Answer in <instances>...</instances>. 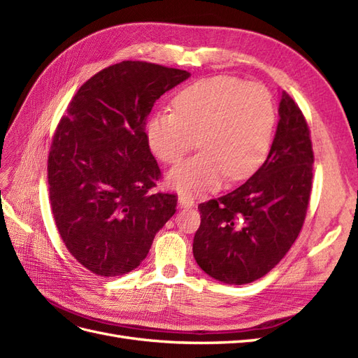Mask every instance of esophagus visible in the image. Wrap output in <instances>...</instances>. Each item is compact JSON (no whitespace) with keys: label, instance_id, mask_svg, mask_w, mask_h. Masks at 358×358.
<instances>
[{"label":"esophagus","instance_id":"34e87169","mask_svg":"<svg viewBox=\"0 0 358 358\" xmlns=\"http://www.w3.org/2000/svg\"><path fill=\"white\" fill-rule=\"evenodd\" d=\"M179 206L180 208H187V209H189V208H192L194 206V201H192V199L189 197V196H187V194H179Z\"/></svg>","mask_w":358,"mask_h":358}]
</instances>
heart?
I'll list each match as a JSON object with an SVG mask.
<instances>
[{
	"mask_svg": "<svg viewBox=\"0 0 358 358\" xmlns=\"http://www.w3.org/2000/svg\"><path fill=\"white\" fill-rule=\"evenodd\" d=\"M176 112L149 117L152 152L176 164L197 145L201 152L169 173L170 185L187 194L215 189L227 176L242 180L264 161L275 128V104L263 85L230 76L201 79L175 100Z\"/></svg>",
	"mask_w": 358,
	"mask_h": 358,
	"instance_id": "heart-1",
	"label": "heart"
}]
</instances>
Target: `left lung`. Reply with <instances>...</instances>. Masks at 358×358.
Masks as SVG:
<instances>
[{"label":"left lung","mask_w":358,"mask_h":358,"mask_svg":"<svg viewBox=\"0 0 358 358\" xmlns=\"http://www.w3.org/2000/svg\"><path fill=\"white\" fill-rule=\"evenodd\" d=\"M309 127L282 91L270 152L254 175L225 196L199 204L192 252L204 273L230 285L268 273L296 242L312 189Z\"/></svg>","instance_id":"1"}]
</instances>
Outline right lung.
<instances>
[{
  "instance_id": "1",
  "label": "right lung",
  "mask_w": 358,
  "mask_h": 358,
  "mask_svg": "<svg viewBox=\"0 0 358 358\" xmlns=\"http://www.w3.org/2000/svg\"><path fill=\"white\" fill-rule=\"evenodd\" d=\"M185 70L122 61L76 92L48 159L50 208L69 252L100 276H121L146 258L176 212V194H154L161 170L146 117Z\"/></svg>"
}]
</instances>
